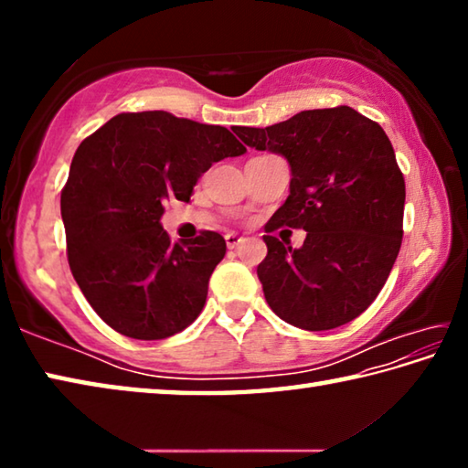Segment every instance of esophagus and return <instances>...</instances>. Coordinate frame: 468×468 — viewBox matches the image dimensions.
Listing matches in <instances>:
<instances>
[{
    "label": "esophagus",
    "mask_w": 468,
    "mask_h": 468,
    "mask_svg": "<svg viewBox=\"0 0 468 468\" xmlns=\"http://www.w3.org/2000/svg\"><path fill=\"white\" fill-rule=\"evenodd\" d=\"M225 241H227V248H229V250H235L237 245H239V243L243 241V237L237 235V233H227V235H225Z\"/></svg>",
    "instance_id": "esophagus-1"
}]
</instances>
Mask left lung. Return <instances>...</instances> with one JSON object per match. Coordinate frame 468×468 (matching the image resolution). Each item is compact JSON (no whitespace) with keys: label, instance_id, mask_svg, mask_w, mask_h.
I'll use <instances>...</instances> for the list:
<instances>
[{"label":"left lung","instance_id":"8db88e82","mask_svg":"<svg viewBox=\"0 0 468 468\" xmlns=\"http://www.w3.org/2000/svg\"><path fill=\"white\" fill-rule=\"evenodd\" d=\"M233 130L248 146L291 165V194L266 233L307 231L299 250L264 235L258 279L271 310L303 330L355 320L382 291L402 243L405 177L386 132L346 105Z\"/></svg>","mask_w":468,"mask_h":468}]
</instances>
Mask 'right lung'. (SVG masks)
<instances>
[{"instance_id": "add662e5", "label": "right lung", "mask_w": 468, "mask_h": 468, "mask_svg": "<svg viewBox=\"0 0 468 468\" xmlns=\"http://www.w3.org/2000/svg\"><path fill=\"white\" fill-rule=\"evenodd\" d=\"M243 153L223 125L167 111L120 113L82 140L61 189L68 262L86 301L115 332L161 340L200 315L227 243L215 231L171 243L163 204L189 202L212 163Z\"/></svg>"}]
</instances>
